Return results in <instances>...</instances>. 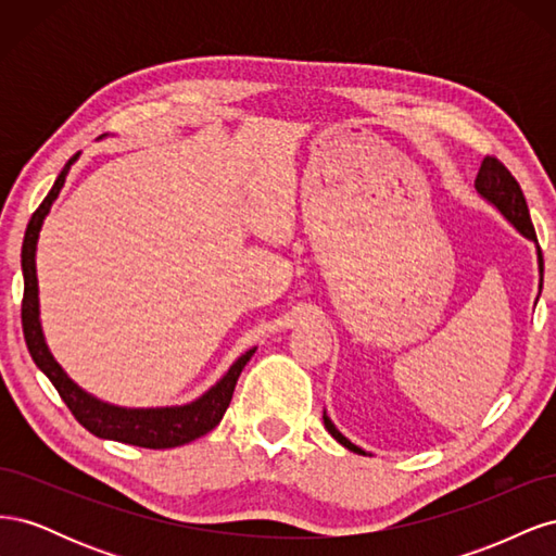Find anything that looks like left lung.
<instances>
[{"label":"left lung","mask_w":556,"mask_h":556,"mask_svg":"<svg viewBox=\"0 0 556 556\" xmlns=\"http://www.w3.org/2000/svg\"><path fill=\"white\" fill-rule=\"evenodd\" d=\"M476 192L484 199L490 201V204L506 217V220L521 233V237L529 239L535 243V255H538V274H541V285L538 288L543 290V252L538 248V239H535V229L531 223V215H529V206H527V199L521 194L519 182L513 178V174L503 166L496 157H484L480 164V172L476 176ZM541 296V292H538ZM325 419V429L333 435L336 441H339L343 447H348L350 452L355 454H364L366 457V450H362L359 445L350 443L345 435L336 429V425L331 422V417L327 415V410L323 413Z\"/></svg>","instance_id":"8db88e82"}]
</instances>
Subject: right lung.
I'll return each mask as SVG.
<instances>
[{
	"instance_id": "right-lung-1",
	"label": "right lung",
	"mask_w": 556,
	"mask_h": 556,
	"mask_svg": "<svg viewBox=\"0 0 556 556\" xmlns=\"http://www.w3.org/2000/svg\"><path fill=\"white\" fill-rule=\"evenodd\" d=\"M78 160V153L64 164L53 188L48 197L41 201V206L31 215V220L25 231L21 264H23V333L31 359L46 374V378L55 384L58 394L66 403V408L74 413L78 422L86 427L90 433L99 439L129 443L150 450H164V447H178L190 443L194 439L208 433L220 425L225 410L229 408V401L233 394V387L243 371V366L255 355L257 348H250L248 352L229 366V371L217 380L211 390H206L199 399L182 403V406H164V408H125L113 406L109 401L92 396L90 392L78 387L64 368L55 362L53 352L48 350L46 336L41 329L39 317V280H37V243L39 231L50 213V206L58 199L60 190L64 188L66 174H70L72 164Z\"/></svg>"
}]
</instances>
